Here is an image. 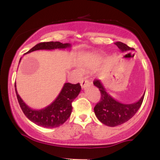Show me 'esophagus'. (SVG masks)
Masks as SVG:
<instances>
[{
    "label": "esophagus",
    "mask_w": 160,
    "mask_h": 160,
    "mask_svg": "<svg viewBox=\"0 0 160 160\" xmlns=\"http://www.w3.org/2000/svg\"><path fill=\"white\" fill-rule=\"evenodd\" d=\"M90 83V82L87 80V79L85 78H82L81 81H80V85H81L82 88H85L86 86H88Z\"/></svg>",
    "instance_id": "34e87169"
}]
</instances>
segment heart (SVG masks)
<instances>
[{
    "mask_svg": "<svg viewBox=\"0 0 160 160\" xmlns=\"http://www.w3.org/2000/svg\"><path fill=\"white\" fill-rule=\"evenodd\" d=\"M97 62H98V59H97L96 58H93V57H88V58H83V59L80 62V65H81L82 68H90L94 67Z\"/></svg>",
    "mask_w": 160,
    "mask_h": 160,
    "instance_id": "obj_1",
    "label": "heart"
}]
</instances>
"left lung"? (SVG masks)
<instances>
[{
    "label": "left lung",
    "instance_id": "left-lung-1",
    "mask_svg": "<svg viewBox=\"0 0 160 160\" xmlns=\"http://www.w3.org/2000/svg\"><path fill=\"white\" fill-rule=\"evenodd\" d=\"M115 44L122 52L133 49L120 41L116 42ZM93 84L98 88L101 92L100 101L95 104L94 108L95 113L97 118L106 126L113 127L127 122L137 113L144 100V94L140 100L135 103L122 104L108 94L100 80H95Z\"/></svg>",
    "mask_w": 160,
    "mask_h": 160
}]
</instances>
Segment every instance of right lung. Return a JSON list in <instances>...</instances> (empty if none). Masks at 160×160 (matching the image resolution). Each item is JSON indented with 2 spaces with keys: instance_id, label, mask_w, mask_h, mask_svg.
<instances>
[{
  "instance_id": "obj_1",
  "label": "right lung",
  "mask_w": 160,
  "mask_h": 160,
  "mask_svg": "<svg viewBox=\"0 0 160 160\" xmlns=\"http://www.w3.org/2000/svg\"><path fill=\"white\" fill-rule=\"evenodd\" d=\"M70 47L71 45L69 43H62L58 41L42 42L32 47L26 53L40 49H65ZM15 89L20 108L29 120L42 127L56 128L63 124L71 116L72 102L80 93L81 86L79 82L77 84L66 82L56 100L47 108L41 110H33L25 104L16 91V82Z\"/></svg>"
}]
</instances>
